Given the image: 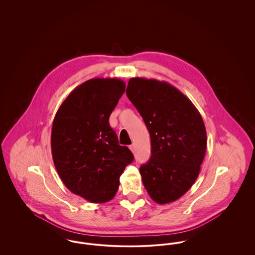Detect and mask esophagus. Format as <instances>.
Returning a JSON list of instances; mask_svg holds the SVG:
<instances>
[{
	"label": "esophagus",
	"instance_id": "34e87169",
	"mask_svg": "<svg viewBox=\"0 0 255 255\" xmlns=\"http://www.w3.org/2000/svg\"><path fill=\"white\" fill-rule=\"evenodd\" d=\"M129 148H130V150L132 151V152H134V150H135V147H134V144H132V145L129 146Z\"/></svg>",
	"mask_w": 255,
	"mask_h": 255
}]
</instances>
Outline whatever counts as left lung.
Returning a JSON list of instances; mask_svg holds the SVG:
<instances>
[{"mask_svg":"<svg viewBox=\"0 0 255 255\" xmlns=\"http://www.w3.org/2000/svg\"><path fill=\"white\" fill-rule=\"evenodd\" d=\"M126 95L151 137V158L139 168L151 199L164 205L186 193L206 155L205 123L194 104L165 81L133 77Z\"/></svg>","mask_w":255,"mask_h":255,"instance_id":"1","label":"left lung"}]
</instances>
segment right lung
<instances>
[{
	"label": "right lung",
	"instance_id": "1",
	"mask_svg": "<svg viewBox=\"0 0 255 255\" xmlns=\"http://www.w3.org/2000/svg\"><path fill=\"white\" fill-rule=\"evenodd\" d=\"M125 87L118 78L90 79L63 101L52 122L51 154L58 175L70 191L91 203L111 201L133 161L109 124Z\"/></svg>",
	"mask_w": 255,
	"mask_h": 255
}]
</instances>
